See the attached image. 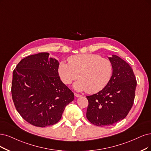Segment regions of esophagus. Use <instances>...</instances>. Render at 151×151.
Listing matches in <instances>:
<instances>
[{
	"instance_id": "obj_1",
	"label": "esophagus",
	"mask_w": 151,
	"mask_h": 151,
	"mask_svg": "<svg viewBox=\"0 0 151 151\" xmlns=\"http://www.w3.org/2000/svg\"><path fill=\"white\" fill-rule=\"evenodd\" d=\"M74 94H75V96H76V97H81V95H80V94H77V93H75Z\"/></svg>"
}]
</instances>
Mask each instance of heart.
Returning <instances> with one entry per match:
<instances>
[{"label": "heart", "mask_w": 151, "mask_h": 151, "mask_svg": "<svg viewBox=\"0 0 151 151\" xmlns=\"http://www.w3.org/2000/svg\"><path fill=\"white\" fill-rule=\"evenodd\" d=\"M68 63L61 61L58 65V74L65 84L69 85L78 78L73 88L77 91H86L94 94L108 85L113 73L111 61L96 54H79L71 56ZM79 77H77V75Z\"/></svg>", "instance_id": "1"}]
</instances>
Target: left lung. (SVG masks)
<instances>
[{"label":"left lung","mask_w":151,"mask_h":151,"mask_svg":"<svg viewBox=\"0 0 151 151\" xmlns=\"http://www.w3.org/2000/svg\"><path fill=\"white\" fill-rule=\"evenodd\" d=\"M108 58L113 66L109 83L102 90L86 96V118L97 126L112 125L125 118L135 97L137 82L130 65L116 55Z\"/></svg>","instance_id":"8db88e82"}]
</instances>
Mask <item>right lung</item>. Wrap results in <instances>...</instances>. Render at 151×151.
I'll list each match as a JSON object with an SVG mask.
<instances>
[{"label":"right lung","instance_id":"right-lung-1","mask_svg":"<svg viewBox=\"0 0 151 151\" xmlns=\"http://www.w3.org/2000/svg\"><path fill=\"white\" fill-rule=\"evenodd\" d=\"M47 52L22 59L13 71L12 99L29 123L44 127L58 122L74 94L61 81L59 63Z\"/></svg>","mask_w":151,"mask_h":151}]
</instances>
